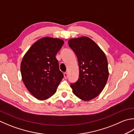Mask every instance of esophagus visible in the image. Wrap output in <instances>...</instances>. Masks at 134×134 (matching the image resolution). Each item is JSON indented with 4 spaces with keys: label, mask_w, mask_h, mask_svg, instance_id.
<instances>
[{
    "label": "esophagus",
    "mask_w": 134,
    "mask_h": 134,
    "mask_svg": "<svg viewBox=\"0 0 134 134\" xmlns=\"http://www.w3.org/2000/svg\"><path fill=\"white\" fill-rule=\"evenodd\" d=\"M64 78H65V79H66V78H67V77H68V74H67V73L65 72H64Z\"/></svg>",
    "instance_id": "1"
}]
</instances>
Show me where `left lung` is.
Wrapping results in <instances>:
<instances>
[{"label": "left lung", "instance_id": "8db88e82", "mask_svg": "<svg viewBox=\"0 0 134 134\" xmlns=\"http://www.w3.org/2000/svg\"><path fill=\"white\" fill-rule=\"evenodd\" d=\"M69 45L77 57L79 78L71 83L75 96L89 101L103 91L109 77L106 56L95 42L86 36L71 39Z\"/></svg>", "mask_w": 134, "mask_h": 134}]
</instances>
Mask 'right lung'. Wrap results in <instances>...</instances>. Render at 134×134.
Wrapping results in <instances>:
<instances>
[{
  "label": "right lung",
  "instance_id": "add662e5",
  "mask_svg": "<svg viewBox=\"0 0 134 134\" xmlns=\"http://www.w3.org/2000/svg\"><path fill=\"white\" fill-rule=\"evenodd\" d=\"M63 44L59 38H42L31 46L22 60V80L28 91L39 100L53 95L64 77L56 58Z\"/></svg>",
  "mask_w": 134,
  "mask_h": 134
}]
</instances>
